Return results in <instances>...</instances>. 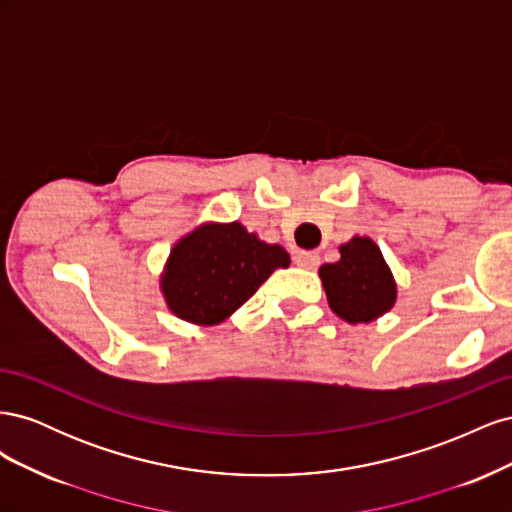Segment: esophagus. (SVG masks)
I'll return each mask as SVG.
<instances>
[{
    "label": "esophagus",
    "instance_id": "34e87169",
    "mask_svg": "<svg viewBox=\"0 0 512 512\" xmlns=\"http://www.w3.org/2000/svg\"><path fill=\"white\" fill-rule=\"evenodd\" d=\"M294 262L303 269H316L320 265V256L316 252H297Z\"/></svg>",
    "mask_w": 512,
    "mask_h": 512
}]
</instances>
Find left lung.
Segmentation results:
<instances>
[{
  "label": "left lung",
  "mask_w": 512,
  "mask_h": 512,
  "mask_svg": "<svg viewBox=\"0 0 512 512\" xmlns=\"http://www.w3.org/2000/svg\"><path fill=\"white\" fill-rule=\"evenodd\" d=\"M339 258L320 267V280L333 312L350 322H371L389 312L397 286L380 247L369 237H352L339 247Z\"/></svg>",
  "instance_id": "1"
}]
</instances>
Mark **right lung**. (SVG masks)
I'll use <instances>...</instances> for the list:
<instances>
[{
  "label": "right lung",
  "mask_w": 512,
  "mask_h": 512,
  "mask_svg": "<svg viewBox=\"0 0 512 512\" xmlns=\"http://www.w3.org/2000/svg\"><path fill=\"white\" fill-rule=\"evenodd\" d=\"M288 265L282 245L260 241L239 222L203 224L170 250L160 286L177 318L218 324Z\"/></svg>",
  "instance_id": "add662e5"
}]
</instances>
